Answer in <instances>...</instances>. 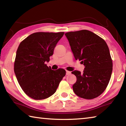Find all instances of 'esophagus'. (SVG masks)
<instances>
[{
  "mask_svg": "<svg viewBox=\"0 0 126 126\" xmlns=\"http://www.w3.org/2000/svg\"><path fill=\"white\" fill-rule=\"evenodd\" d=\"M71 72L66 71V75H69V74H71Z\"/></svg>",
  "mask_w": 126,
  "mask_h": 126,
  "instance_id": "obj_1",
  "label": "esophagus"
}]
</instances>
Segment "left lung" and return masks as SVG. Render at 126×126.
Instances as JSON below:
<instances>
[{
	"label": "left lung",
	"mask_w": 126,
	"mask_h": 126,
	"mask_svg": "<svg viewBox=\"0 0 126 126\" xmlns=\"http://www.w3.org/2000/svg\"><path fill=\"white\" fill-rule=\"evenodd\" d=\"M76 60L84 65L83 72H72L77 77L73 84L74 93L82 98L91 99L103 92L111 77L112 61L104 40L88 30L65 34Z\"/></svg>",
	"instance_id": "left-lung-1"
}]
</instances>
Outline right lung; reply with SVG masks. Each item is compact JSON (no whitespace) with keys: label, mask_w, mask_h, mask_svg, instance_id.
I'll return each mask as SVG.
<instances>
[{"label":"right lung","mask_w":126,"mask_h":126,"mask_svg":"<svg viewBox=\"0 0 126 126\" xmlns=\"http://www.w3.org/2000/svg\"><path fill=\"white\" fill-rule=\"evenodd\" d=\"M64 32L33 33L20 43L16 53L14 73L25 93L34 99L47 98L57 91L64 69L52 70L49 62Z\"/></svg>","instance_id":"add662e5"}]
</instances>
